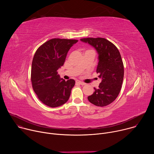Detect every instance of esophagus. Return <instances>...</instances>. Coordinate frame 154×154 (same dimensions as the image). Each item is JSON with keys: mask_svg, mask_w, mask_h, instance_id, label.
<instances>
[{"mask_svg": "<svg viewBox=\"0 0 154 154\" xmlns=\"http://www.w3.org/2000/svg\"><path fill=\"white\" fill-rule=\"evenodd\" d=\"M76 83H78V84L81 85H85V83L82 82H80V81H79V80H76Z\"/></svg>", "mask_w": 154, "mask_h": 154, "instance_id": "obj_1", "label": "esophagus"}]
</instances>
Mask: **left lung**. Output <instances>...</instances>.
Instances as JSON below:
<instances>
[{"label":"left lung","mask_w":154,"mask_h":154,"mask_svg":"<svg viewBox=\"0 0 154 154\" xmlns=\"http://www.w3.org/2000/svg\"><path fill=\"white\" fill-rule=\"evenodd\" d=\"M80 40L97 51L99 62L96 72L102 79L99 88L88 97L93 104L105 106L112 103L121 91L124 79V64L120 52L112 42L103 38H86Z\"/></svg>","instance_id":"1"}]
</instances>
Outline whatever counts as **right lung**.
Returning a JSON list of instances; mask_svg holds the SVG:
<instances>
[{"instance_id":"add662e5","label":"right lung","mask_w":154,"mask_h":154,"mask_svg":"<svg viewBox=\"0 0 154 154\" xmlns=\"http://www.w3.org/2000/svg\"><path fill=\"white\" fill-rule=\"evenodd\" d=\"M78 40L54 38L42 45L36 51L31 69L33 91L44 104L60 106L66 102L75 85V80L61 79L57 70L64 64L70 48Z\"/></svg>"}]
</instances>
